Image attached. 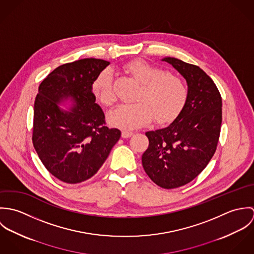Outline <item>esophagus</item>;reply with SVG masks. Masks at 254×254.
<instances>
[{
  "mask_svg": "<svg viewBox=\"0 0 254 254\" xmlns=\"http://www.w3.org/2000/svg\"><path fill=\"white\" fill-rule=\"evenodd\" d=\"M132 135H133V132H130V131H122V134H121L122 138H124V139L130 138Z\"/></svg>",
  "mask_w": 254,
  "mask_h": 254,
  "instance_id": "esophagus-1",
  "label": "esophagus"
}]
</instances>
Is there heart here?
Instances as JSON below:
<instances>
[{
	"label": "heart",
	"instance_id": "1",
	"mask_svg": "<svg viewBox=\"0 0 254 254\" xmlns=\"http://www.w3.org/2000/svg\"><path fill=\"white\" fill-rule=\"evenodd\" d=\"M123 70L141 85L135 95L136 103L119 106L109 113L111 125L133 130L145 125L151 117L157 123H167L181 112L189 95L181 77L144 60L126 64ZM93 92L104 106L111 107L114 104L113 75L109 69L98 75L93 84Z\"/></svg>",
	"mask_w": 254,
	"mask_h": 254
}]
</instances>
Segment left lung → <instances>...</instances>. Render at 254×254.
Instances as JSON below:
<instances>
[{
	"label": "left lung",
	"mask_w": 254,
	"mask_h": 254,
	"mask_svg": "<svg viewBox=\"0 0 254 254\" xmlns=\"http://www.w3.org/2000/svg\"><path fill=\"white\" fill-rule=\"evenodd\" d=\"M162 61L186 79L189 95L169 126L145 133L149 144L142 163L151 181L163 189H175L197 177L214 155L222 123V98L213 80L197 65L175 58Z\"/></svg>",
	"instance_id": "obj_1"
}]
</instances>
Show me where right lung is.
Masks as SVG:
<instances>
[{
    "label": "right lung",
    "instance_id": "right-lung-1",
    "mask_svg": "<svg viewBox=\"0 0 254 254\" xmlns=\"http://www.w3.org/2000/svg\"><path fill=\"white\" fill-rule=\"evenodd\" d=\"M109 64L98 59L65 64L39 86L32 142L44 166L61 181L77 184L93 177L121 136L106 125L93 93L96 78ZM68 98L73 109H61L58 104Z\"/></svg>",
    "mask_w": 254,
    "mask_h": 254
}]
</instances>
